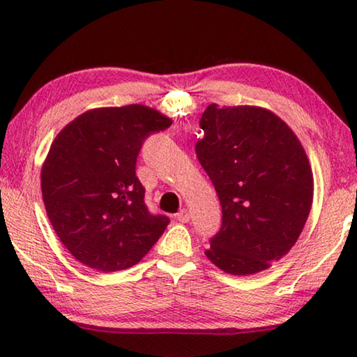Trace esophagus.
<instances>
[{"label":"esophagus","mask_w":357,"mask_h":357,"mask_svg":"<svg viewBox=\"0 0 357 357\" xmlns=\"http://www.w3.org/2000/svg\"><path fill=\"white\" fill-rule=\"evenodd\" d=\"M176 220L183 222V223H187V222L190 220V213L187 209H181L179 213L176 214Z\"/></svg>","instance_id":"obj_1"}]
</instances>
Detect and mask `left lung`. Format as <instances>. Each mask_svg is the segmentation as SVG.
Returning <instances> with one entry per match:
<instances>
[{
  "label": "left lung",
  "mask_w": 357,
  "mask_h": 357,
  "mask_svg": "<svg viewBox=\"0 0 357 357\" xmlns=\"http://www.w3.org/2000/svg\"><path fill=\"white\" fill-rule=\"evenodd\" d=\"M195 153L222 204L204 252L233 275L268 269L296 244L313 200V174L298 137L261 107L211 104Z\"/></svg>",
  "instance_id": "obj_1"
}]
</instances>
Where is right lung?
Wrapping results in <instances>:
<instances>
[{
  "label": "right lung",
  "instance_id": "obj_1",
  "mask_svg": "<svg viewBox=\"0 0 357 357\" xmlns=\"http://www.w3.org/2000/svg\"><path fill=\"white\" fill-rule=\"evenodd\" d=\"M170 126L144 105L94 108L53 140L40 172L42 198L59 241L88 268H132L170 223L149 213L135 174L143 142Z\"/></svg>",
  "mask_w": 357,
  "mask_h": 357
}]
</instances>
